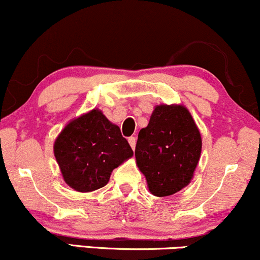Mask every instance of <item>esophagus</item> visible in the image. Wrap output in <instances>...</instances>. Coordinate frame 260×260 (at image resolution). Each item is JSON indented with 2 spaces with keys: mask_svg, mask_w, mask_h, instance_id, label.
Masks as SVG:
<instances>
[{
  "mask_svg": "<svg viewBox=\"0 0 260 260\" xmlns=\"http://www.w3.org/2000/svg\"><path fill=\"white\" fill-rule=\"evenodd\" d=\"M129 144H130V146H131V148H133V150H135L136 139L134 138V136H131V138H129Z\"/></svg>",
  "mask_w": 260,
  "mask_h": 260,
  "instance_id": "esophagus-1",
  "label": "esophagus"
}]
</instances>
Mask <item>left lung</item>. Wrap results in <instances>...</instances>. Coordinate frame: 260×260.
<instances>
[{
  "label": "left lung",
  "instance_id": "1",
  "mask_svg": "<svg viewBox=\"0 0 260 260\" xmlns=\"http://www.w3.org/2000/svg\"><path fill=\"white\" fill-rule=\"evenodd\" d=\"M201 153V136L183 106L154 108L150 122L140 130L135 157L150 191L168 197L190 183Z\"/></svg>",
  "mask_w": 260,
  "mask_h": 260
}]
</instances>
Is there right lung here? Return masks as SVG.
Masks as SVG:
<instances>
[{
  "label": "right lung",
  "mask_w": 260,
  "mask_h": 260,
  "mask_svg": "<svg viewBox=\"0 0 260 260\" xmlns=\"http://www.w3.org/2000/svg\"><path fill=\"white\" fill-rule=\"evenodd\" d=\"M65 182L77 191H93L109 182L113 169L134 152L119 126L93 109L67 124L54 145Z\"/></svg>",
  "instance_id": "obj_1"
}]
</instances>
